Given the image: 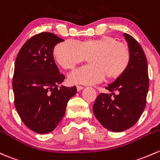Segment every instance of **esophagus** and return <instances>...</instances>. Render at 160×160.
<instances>
[{
  "instance_id": "34e87169",
  "label": "esophagus",
  "mask_w": 160,
  "mask_h": 160,
  "mask_svg": "<svg viewBox=\"0 0 160 160\" xmlns=\"http://www.w3.org/2000/svg\"><path fill=\"white\" fill-rule=\"evenodd\" d=\"M83 89V87H81V86H77V91H80V90H82Z\"/></svg>"
}]
</instances>
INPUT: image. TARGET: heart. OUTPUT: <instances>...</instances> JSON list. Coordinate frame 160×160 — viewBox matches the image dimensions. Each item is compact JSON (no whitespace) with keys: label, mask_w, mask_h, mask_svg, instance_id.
Here are the masks:
<instances>
[{"label":"heart","mask_w":160,"mask_h":160,"mask_svg":"<svg viewBox=\"0 0 160 160\" xmlns=\"http://www.w3.org/2000/svg\"><path fill=\"white\" fill-rule=\"evenodd\" d=\"M55 59L65 70L73 69L90 57L91 63L77 69L69 75V80L77 84H95L109 79L120 77L128 68L131 53L125 43L103 36L81 42L67 40L56 45Z\"/></svg>","instance_id":"b5f03b06"}]
</instances>
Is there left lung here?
<instances>
[{
    "mask_svg": "<svg viewBox=\"0 0 160 160\" xmlns=\"http://www.w3.org/2000/svg\"><path fill=\"white\" fill-rule=\"evenodd\" d=\"M124 37L131 53L128 68L106 87L111 93H100L93 106L96 118L113 132H122L136 124L146 107L149 90L145 53L132 36L124 33Z\"/></svg>",
    "mask_w": 160,
    "mask_h": 160,
    "instance_id": "left-lung-1",
    "label": "left lung"
}]
</instances>
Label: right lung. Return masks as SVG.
<instances>
[{
	"mask_svg": "<svg viewBox=\"0 0 160 160\" xmlns=\"http://www.w3.org/2000/svg\"><path fill=\"white\" fill-rule=\"evenodd\" d=\"M63 41L58 35L42 32L26 41L14 64V105L23 123L33 132L48 133L64 117L67 102L77 87H58L65 77L54 61V47Z\"/></svg>",
	"mask_w": 160,
	"mask_h": 160,
	"instance_id": "right-lung-1",
	"label": "right lung"
}]
</instances>
